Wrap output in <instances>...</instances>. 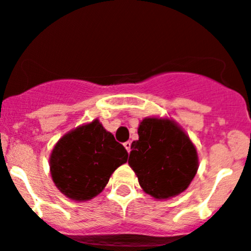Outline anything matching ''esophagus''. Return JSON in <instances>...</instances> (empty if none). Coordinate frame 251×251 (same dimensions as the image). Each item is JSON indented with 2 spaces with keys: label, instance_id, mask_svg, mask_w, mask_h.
Segmentation results:
<instances>
[{
  "label": "esophagus",
  "instance_id": "esophagus-1",
  "mask_svg": "<svg viewBox=\"0 0 251 251\" xmlns=\"http://www.w3.org/2000/svg\"><path fill=\"white\" fill-rule=\"evenodd\" d=\"M124 146H125L126 151H127V152L130 153V151H131V142H130V141H127V142L124 143Z\"/></svg>",
  "mask_w": 251,
  "mask_h": 251
}]
</instances>
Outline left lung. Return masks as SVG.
I'll list each match as a JSON object with an SVG mask.
<instances>
[{"label": "left lung", "instance_id": "left-lung-1", "mask_svg": "<svg viewBox=\"0 0 251 251\" xmlns=\"http://www.w3.org/2000/svg\"><path fill=\"white\" fill-rule=\"evenodd\" d=\"M128 164L141 187L155 199L179 195L198 172V152L186 133L173 121L148 118L140 124L131 145Z\"/></svg>", "mask_w": 251, "mask_h": 251}]
</instances>
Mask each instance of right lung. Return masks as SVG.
<instances>
[{
  "label": "right lung",
  "mask_w": 251,
  "mask_h": 251,
  "mask_svg": "<svg viewBox=\"0 0 251 251\" xmlns=\"http://www.w3.org/2000/svg\"><path fill=\"white\" fill-rule=\"evenodd\" d=\"M128 153L98 120L79 126L61 138L50 157L53 182L75 201L91 200L103 191Z\"/></svg>",
  "instance_id": "add662e5"
}]
</instances>
